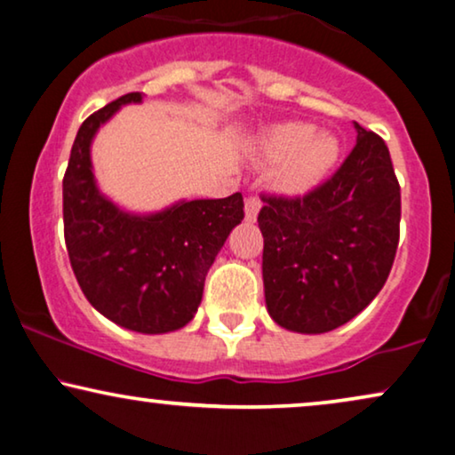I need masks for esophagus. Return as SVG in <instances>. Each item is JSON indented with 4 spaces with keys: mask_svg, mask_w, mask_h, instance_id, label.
<instances>
[{
    "mask_svg": "<svg viewBox=\"0 0 455 455\" xmlns=\"http://www.w3.org/2000/svg\"><path fill=\"white\" fill-rule=\"evenodd\" d=\"M261 210V200L258 196H249L245 200V220L253 222Z\"/></svg>",
    "mask_w": 455,
    "mask_h": 455,
    "instance_id": "1",
    "label": "esophagus"
}]
</instances>
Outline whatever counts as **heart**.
Here are the masks:
<instances>
[{"instance_id":"1","label":"heart","mask_w":455,"mask_h":455,"mask_svg":"<svg viewBox=\"0 0 455 455\" xmlns=\"http://www.w3.org/2000/svg\"><path fill=\"white\" fill-rule=\"evenodd\" d=\"M258 155L264 163H283L278 169V185L289 194H300L334 169L340 146L330 133L315 132L311 124L294 121L266 132Z\"/></svg>"}]
</instances>
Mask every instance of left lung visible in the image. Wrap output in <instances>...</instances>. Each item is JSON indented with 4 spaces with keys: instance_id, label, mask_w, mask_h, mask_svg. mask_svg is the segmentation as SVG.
Returning <instances> with one entry per match:
<instances>
[{
    "instance_id": "1",
    "label": "left lung",
    "mask_w": 455,
    "mask_h": 455,
    "mask_svg": "<svg viewBox=\"0 0 455 455\" xmlns=\"http://www.w3.org/2000/svg\"><path fill=\"white\" fill-rule=\"evenodd\" d=\"M356 146L303 197L264 196V292L280 328L323 334L383 289L400 241V183L383 140L355 124Z\"/></svg>"
}]
</instances>
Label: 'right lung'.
Returning <instances> with one entry per match:
<instances>
[{
    "mask_svg": "<svg viewBox=\"0 0 455 455\" xmlns=\"http://www.w3.org/2000/svg\"><path fill=\"white\" fill-rule=\"evenodd\" d=\"M142 92L108 102L80 125L63 177V233L69 264L91 305L140 334L188 325L202 303L210 266L243 220V196L177 202L155 214H132L105 197L92 172L99 127Z\"/></svg>",
    "mask_w": 455,
    "mask_h": 455,
    "instance_id": "add662e5",
    "label": "right lung"
}]
</instances>
